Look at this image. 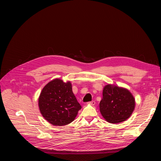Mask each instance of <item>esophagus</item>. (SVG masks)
I'll return each instance as SVG.
<instances>
[{
  "label": "esophagus",
  "mask_w": 161,
  "mask_h": 161,
  "mask_svg": "<svg viewBox=\"0 0 161 161\" xmlns=\"http://www.w3.org/2000/svg\"><path fill=\"white\" fill-rule=\"evenodd\" d=\"M88 104H90L91 106H94V105H95V104H96V102L93 101L89 102V103H88Z\"/></svg>",
  "instance_id": "1"
}]
</instances>
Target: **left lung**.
Masks as SVG:
<instances>
[{
	"mask_svg": "<svg viewBox=\"0 0 161 161\" xmlns=\"http://www.w3.org/2000/svg\"><path fill=\"white\" fill-rule=\"evenodd\" d=\"M135 103V99L128 89L108 84L103 88V99L99 103L100 112L108 122L119 124L131 116Z\"/></svg>",
	"mask_w": 161,
	"mask_h": 161,
	"instance_id": "left-lung-1",
	"label": "left lung"
}]
</instances>
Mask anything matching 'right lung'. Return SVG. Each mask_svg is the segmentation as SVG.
<instances>
[{
	"label": "right lung",
	"mask_w": 161,
	"mask_h": 161,
	"mask_svg": "<svg viewBox=\"0 0 161 161\" xmlns=\"http://www.w3.org/2000/svg\"><path fill=\"white\" fill-rule=\"evenodd\" d=\"M38 106L42 116L54 126L71 123L81 108L73 92L71 83L59 78L44 86L39 97Z\"/></svg>",
	"instance_id": "add662e5"
}]
</instances>
